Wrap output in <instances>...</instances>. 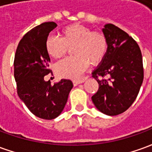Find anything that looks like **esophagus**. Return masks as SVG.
<instances>
[{"mask_svg":"<svg viewBox=\"0 0 152 152\" xmlns=\"http://www.w3.org/2000/svg\"><path fill=\"white\" fill-rule=\"evenodd\" d=\"M85 82V80L84 79H81V80H73V85L75 86H78L80 84H81V83H84Z\"/></svg>","mask_w":152,"mask_h":152,"instance_id":"34e87169","label":"esophagus"}]
</instances>
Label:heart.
Returning <instances> with one entry per match:
<instances>
[{
  "label": "heart",
  "instance_id": "heart-1",
  "mask_svg": "<svg viewBox=\"0 0 152 152\" xmlns=\"http://www.w3.org/2000/svg\"><path fill=\"white\" fill-rule=\"evenodd\" d=\"M61 38L49 37L45 41V50L53 58L58 59L72 49L75 55L58 63L56 73L61 77L76 79L91 65H98L105 58L108 43L105 35L92 31L85 25L73 23L62 29Z\"/></svg>",
  "mask_w": 152,
  "mask_h": 152
}]
</instances>
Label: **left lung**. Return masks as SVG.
<instances>
[{"label":"left lung","instance_id":"1","mask_svg":"<svg viewBox=\"0 0 152 152\" xmlns=\"http://www.w3.org/2000/svg\"><path fill=\"white\" fill-rule=\"evenodd\" d=\"M102 32L108 43L105 58L93 71L98 92L92 101L99 112L116 115L125 112L137 98L143 81V66L137 42L116 26L104 25ZM107 75V80L99 76Z\"/></svg>","mask_w":152,"mask_h":152}]
</instances>
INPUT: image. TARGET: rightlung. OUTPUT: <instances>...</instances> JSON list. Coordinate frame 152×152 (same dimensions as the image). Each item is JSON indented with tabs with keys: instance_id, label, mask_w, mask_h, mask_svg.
I'll return each mask as SVG.
<instances>
[{
	"instance_id": "obj_1",
	"label": "right lung",
	"mask_w": 152,
	"mask_h": 152,
	"mask_svg": "<svg viewBox=\"0 0 152 152\" xmlns=\"http://www.w3.org/2000/svg\"><path fill=\"white\" fill-rule=\"evenodd\" d=\"M56 27L54 22H47L25 34L18 43L14 63L19 99L32 114L44 120H53L62 113L73 87L70 80L62 79L52 86L44 79L51 72L45 41Z\"/></svg>"
}]
</instances>
